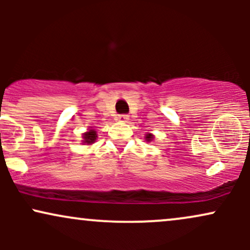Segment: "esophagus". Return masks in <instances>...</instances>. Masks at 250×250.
Masks as SVG:
<instances>
[{
	"label": "esophagus",
	"instance_id": "obj_1",
	"mask_svg": "<svg viewBox=\"0 0 250 250\" xmlns=\"http://www.w3.org/2000/svg\"><path fill=\"white\" fill-rule=\"evenodd\" d=\"M128 120H129V116L128 115H119V116L116 117V121H119V122H121V123L128 122Z\"/></svg>",
	"mask_w": 250,
	"mask_h": 250
}]
</instances>
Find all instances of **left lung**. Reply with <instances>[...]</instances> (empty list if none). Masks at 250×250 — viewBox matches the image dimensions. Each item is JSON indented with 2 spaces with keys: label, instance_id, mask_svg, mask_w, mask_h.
<instances>
[{
  "label": "left lung",
  "instance_id": "8db88e82",
  "mask_svg": "<svg viewBox=\"0 0 250 250\" xmlns=\"http://www.w3.org/2000/svg\"><path fill=\"white\" fill-rule=\"evenodd\" d=\"M153 140H154V135L153 134H147V135H146V141H147V142H150V141H153Z\"/></svg>",
  "mask_w": 250,
  "mask_h": 250
}]
</instances>
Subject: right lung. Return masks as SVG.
Segmentation results:
<instances>
[{
	"mask_svg": "<svg viewBox=\"0 0 250 250\" xmlns=\"http://www.w3.org/2000/svg\"><path fill=\"white\" fill-rule=\"evenodd\" d=\"M96 137H97V134L96 131L94 130V129H90V130L87 131V133L83 134V143H87V145H91V143H94L96 141Z\"/></svg>",
	"mask_w": 250,
	"mask_h": 250,
	"instance_id": "add662e5",
	"label": "right lung"
}]
</instances>
